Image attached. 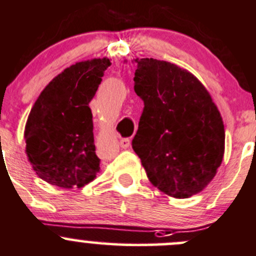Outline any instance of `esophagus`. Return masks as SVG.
<instances>
[{
    "label": "esophagus",
    "mask_w": 256,
    "mask_h": 256,
    "mask_svg": "<svg viewBox=\"0 0 256 256\" xmlns=\"http://www.w3.org/2000/svg\"><path fill=\"white\" fill-rule=\"evenodd\" d=\"M120 146L123 148V149H127L130 146V139L129 138H122L120 142Z\"/></svg>",
    "instance_id": "obj_1"
}]
</instances>
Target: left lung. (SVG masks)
Segmentation results:
<instances>
[{
  "label": "left lung",
  "mask_w": 256,
  "mask_h": 256,
  "mask_svg": "<svg viewBox=\"0 0 256 256\" xmlns=\"http://www.w3.org/2000/svg\"><path fill=\"white\" fill-rule=\"evenodd\" d=\"M136 62L134 91L144 102L132 148L150 182L175 198L198 194L224 154L222 117L204 86L171 62Z\"/></svg>",
  "instance_id": "8db88e82"
}]
</instances>
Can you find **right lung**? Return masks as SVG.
<instances>
[{"label":"right lung","mask_w":256,"mask_h":256,"mask_svg":"<svg viewBox=\"0 0 256 256\" xmlns=\"http://www.w3.org/2000/svg\"><path fill=\"white\" fill-rule=\"evenodd\" d=\"M110 59L76 62L52 78L30 110L24 138L36 175L62 188L82 187L100 171L88 104Z\"/></svg>","instance_id":"obj_1"}]
</instances>
